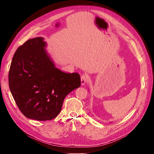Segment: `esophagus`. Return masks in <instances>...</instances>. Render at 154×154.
I'll list each match as a JSON object with an SVG mask.
<instances>
[{
  "label": "esophagus",
  "mask_w": 154,
  "mask_h": 154,
  "mask_svg": "<svg viewBox=\"0 0 154 154\" xmlns=\"http://www.w3.org/2000/svg\"><path fill=\"white\" fill-rule=\"evenodd\" d=\"M89 75H87V74H83L81 75V85H84L85 84L88 80H89Z\"/></svg>",
  "instance_id": "esophagus-1"
}]
</instances>
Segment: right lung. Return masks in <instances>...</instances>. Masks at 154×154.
<instances>
[{
    "label": "right lung",
    "instance_id": "add662e5",
    "mask_svg": "<svg viewBox=\"0 0 154 154\" xmlns=\"http://www.w3.org/2000/svg\"><path fill=\"white\" fill-rule=\"evenodd\" d=\"M41 37L30 39L16 50L8 73L11 92L19 110L28 119H55L64 99L81 85L77 73H67L55 67Z\"/></svg>",
    "mask_w": 154,
    "mask_h": 154
}]
</instances>
